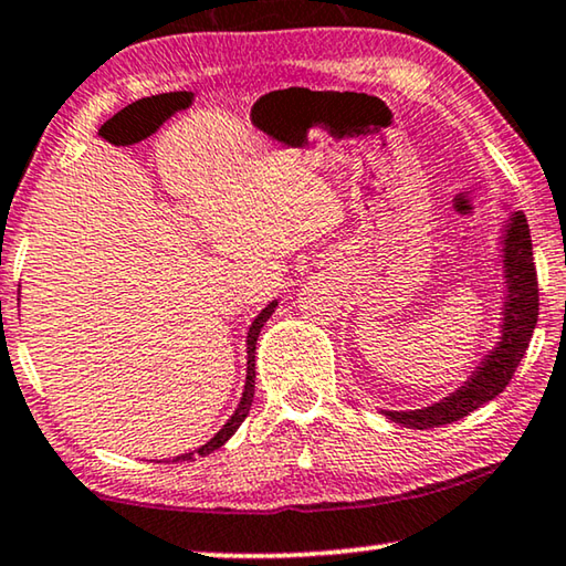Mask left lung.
<instances>
[{"label": "left lung", "instance_id": "left-lung-1", "mask_svg": "<svg viewBox=\"0 0 566 566\" xmlns=\"http://www.w3.org/2000/svg\"><path fill=\"white\" fill-rule=\"evenodd\" d=\"M506 210V220L499 228V261L504 277V308L499 340L492 350L481 356L467 381L453 388L449 396L411 411L381 409L394 423L409 429H433V426L464 419L479 406H484L504 391L512 381L518 360L530 348L532 333L539 316V289H536V268L532 258V235L526 218L499 200Z\"/></svg>", "mask_w": 566, "mask_h": 566}]
</instances>
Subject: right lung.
Returning <instances> with one entry per match:
<instances>
[{
  "label": "right lung",
  "instance_id": "1",
  "mask_svg": "<svg viewBox=\"0 0 566 566\" xmlns=\"http://www.w3.org/2000/svg\"><path fill=\"white\" fill-rule=\"evenodd\" d=\"M275 308H277V298L268 303L265 308L253 318V323H250V328H248V336H245V354H248L245 386H243V396H240V403H238V409L233 411V416H230V419L222 423V429L208 443H202V447L196 449V451L180 453V457H175L172 461H196V457H208V453L220 449L222 443H226L230 437H233V433L240 429V423L245 421L250 406H253V394H255V344H258V336H261V328L265 326V321L273 316Z\"/></svg>",
  "mask_w": 566,
  "mask_h": 566
}]
</instances>
